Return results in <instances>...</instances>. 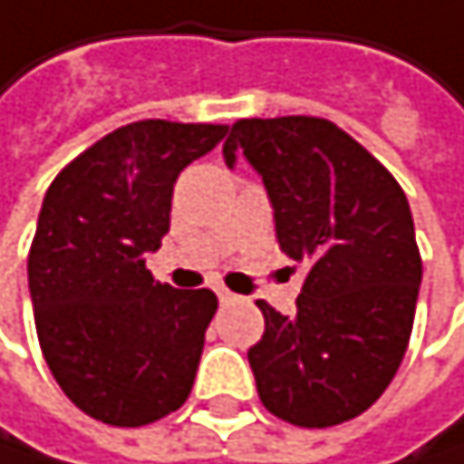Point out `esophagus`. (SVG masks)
Returning a JSON list of instances; mask_svg holds the SVG:
<instances>
[{"mask_svg": "<svg viewBox=\"0 0 464 464\" xmlns=\"http://www.w3.org/2000/svg\"><path fill=\"white\" fill-rule=\"evenodd\" d=\"M218 300H220V303H224V306H227V303H232V300H235V295H232L229 289H218Z\"/></svg>", "mask_w": 464, "mask_h": 464, "instance_id": "1", "label": "esophagus"}]
</instances>
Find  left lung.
Returning a JSON list of instances; mask_svg holds the SVG:
<instances>
[{"instance_id":"1","label":"left lung","mask_w":464,"mask_h":464,"mask_svg":"<svg viewBox=\"0 0 464 464\" xmlns=\"http://www.w3.org/2000/svg\"><path fill=\"white\" fill-rule=\"evenodd\" d=\"M260 172L277 244L306 263L292 317L257 300L266 329L249 349L260 402L300 428L360 417L394 380L414 329L422 257L397 178L314 115L240 119L224 144Z\"/></svg>"}]
</instances>
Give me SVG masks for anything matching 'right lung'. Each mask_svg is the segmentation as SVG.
<instances>
[{
	"instance_id": "1",
	"label": "right lung",
	"mask_w": 464,
	"mask_h": 464,
	"mask_svg": "<svg viewBox=\"0 0 464 464\" xmlns=\"http://www.w3.org/2000/svg\"><path fill=\"white\" fill-rule=\"evenodd\" d=\"M227 124L132 121L53 178L27 255L36 334L67 400L139 428L178 411L218 297L158 283L144 255L169 232L172 187Z\"/></svg>"
}]
</instances>
